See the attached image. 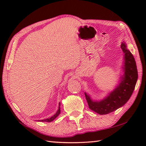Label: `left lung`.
<instances>
[{
    "label": "left lung",
    "instance_id": "1",
    "mask_svg": "<svg viewBox=\"0 0 146 146\" xmlns=\"http://www.w3.org/2000/svg\"><path fill=\"white\" fill-rule=\"evenodd\" d=\"M120 47L123 52V75L115 88L100 100H94L90 95L85 92L89 108L100 115L108 114L123 106L131 98L137 81V69L134 56L124 41L121 42Z\"/></svg>",
    "mask_w": 146,
    "mask_h": 146
}]
</instances>
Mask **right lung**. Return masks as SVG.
<instances>
[{
    "mask_svg": "<svg viewBox=\"0 0 146 146\" xmlns=\"http://www.w3.org/2000/svg\"><path fill=\"white\" fill-rule=\"evenodd\" d=\"M61 112V110H60V102L59 103V106H58V109L56 111V113L54 115H53L52 117H51L50 118H48V119H43V120H38V122H51L52 121H53L59 115H60Z\"/></svg>",
    "mask_w": 146,
    "mask_h": 146,
    "instance_id": "right-lung-1",
    "label": "right lung"
}]
</instances>
